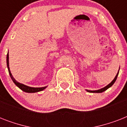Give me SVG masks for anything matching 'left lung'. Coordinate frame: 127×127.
Returning <instances> with one entry per match:
<instances>
[{
  "label": "left lung",
  "instance_id": "obj_1",
  "mask_svg": "<svg viewBox=\"0 0 127 127\" xmlns=\"http://www.w3.org/2000/svg\"><path fill=\"white\" fill-rule=\"evenodd\" d=\"M119 72H117L116 76L115 77L114 79H113L112 80V82H111L110 84H109L107 85V86H106L104 87V88H103L100 89V90H93V91H92V90H86L87 92H91V93H101V92H103L104 91L107 90V89H108V88H110L111 86H112L113 84L115 83V82L116 81L117 78V76H118V74H119Z\"/></svg>",
  "mask_w": 127,
  "mask_h": 127
}]
</instances>
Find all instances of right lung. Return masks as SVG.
Returning a JSON list of instances; mask_svg holds the SVG:
<instances>
[{
    "label": "right lung",
    "instance_id": "1",
    "mask_svg": "<svg viewBox=\"0 0 127 127\" xmlns=\"http://www.w3.org/2000/svg\"><path fill=\"white\" fill-rule=\"evenodd\" d=\"M6 63H7V67H8V69L9 74L10 76L11 79L12 80V81L14 82V83L19 88L21 89L22 90L25 92L27 93H35V92H40V91L43 90L44 89H45L47 87H41V88H32V87L28 86H26V85L23 84L19 83L18 82H17L16 80L14 78V77L11 74V72L10 70V68H9V55L8 52V54H7L6 56Z\"/></svg>",
    "mask_w": 127,
    "mask_h": 127
}]
</instances>
